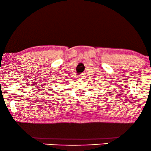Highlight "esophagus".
I'll return each instance as SVG.
<instances>
[{"instance_id":"obj_1","label":"esophagus","mask_w":151,"mask_h":151,"mask_svg":"<svg viewBox=\"0 0 151 151\" xmlns=\"http://www.w3.org/2000/svg\"><path fill=\"white\" fill-rule=\"evenodd\" d=\"M83 75L81 74V75L79 76V77H80V78H83Z\"/></svg>"}]
</instances>
